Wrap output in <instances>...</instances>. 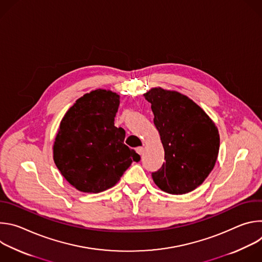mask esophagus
Here are the masks:
<instances>
[{"label":"esophagus","mask_w":262,"mask_h":262,"mask_svg":"<svg viewBox=\"0 0 262 262\" xmlns=\"http://www.w3.org/2000/svg\"><path fill=\"white\" fill-rule=\"evenodd\" d=\"M136 151H137L140 156H142L143 152H144V148H143V147H137V148H136Z\"/></svg>","instance_id":"34e87169"}]
</instances>
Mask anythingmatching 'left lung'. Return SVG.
<instances>
[{
    "label": "left lung",
    "mask_w": 262,
    "mask_h": 262,
    "mask_svg": "<svg viewBox=\"0 0 262 262\" xmlns=\"http://www.w3.org/2000/svg\"><path fill=\"white\" fill-rule=\"evenodd\" d=\"M144 97L151 103L165 150L166 162L151 175L155 183L172 195L194 191L215 165L220 149L217 127L196 102L177 91L157 87Z\"/></svg>",
    "instance_id": "8db88e82"
}]
</instances>
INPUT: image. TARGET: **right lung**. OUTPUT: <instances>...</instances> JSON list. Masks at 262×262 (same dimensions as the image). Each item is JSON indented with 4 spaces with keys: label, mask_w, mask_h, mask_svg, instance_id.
<instances>
[{
    "label": "right lung",
    "mask_w": 262,
    "mask_h": 262,
    "mask_svg": "<svg viewBox=\"0 0 262 262\" xmlns=\"http://www.w3.org/2000/svg\"><path fill=\"white\" fill-rule=\"evenodd\" d=\"M120 96L96 89L80 97L60 122L53 152L64 178L78 191L100 193L114 186L140 156L114 125Z\"/></svg>",
    "instance_id": "1"
}]
</instances>
